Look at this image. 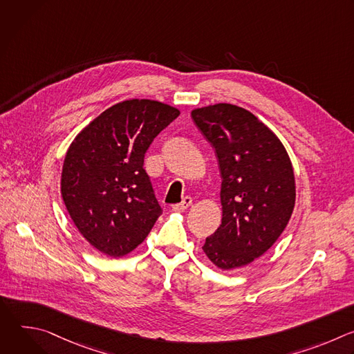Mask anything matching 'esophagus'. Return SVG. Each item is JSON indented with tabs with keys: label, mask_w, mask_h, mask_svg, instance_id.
<instances>
[{
	"label": "esophagus",
	"mask_w": 354,
	"mask_h": 354,
	"mask_svg": "<svg viewBox=\"0 0 354 354\" xmlns=\"http://www.w3.org/2000/svg\"><path fill=\"white\" fill-rule=\"evenodd\" d=\"M192 201H193V200H192V197L186 196V197H183V200L180 201V203L174 205V206H172V210H174V212H183V210H186L187 207H190Z\"/></svg>",
	"instance_id": "esophagus-1"
}]
</instances>
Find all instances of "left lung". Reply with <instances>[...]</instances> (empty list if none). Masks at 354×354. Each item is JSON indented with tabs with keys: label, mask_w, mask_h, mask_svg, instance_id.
Returning <instances> with one entry per match:
<instances>
[{
	"label": "left lung",
	"mask_w": 354,
	"mask_h": 354,
	"mask_svg": "<svg viewBox=\"0 0 354 354\" xmlns=\"http://www.w3.org/2000/svg\"><path fill=\"white\" fill-rule=\"evenodd\" d=\"M192 119L213 145L221 174V225L206 238L207 258L231 270L254 262L284 231L295 203L287 151L255 115L231 104L194 109Z\"/></svg>",
	"instance_id": "left-lung-1"
}]
</instances>
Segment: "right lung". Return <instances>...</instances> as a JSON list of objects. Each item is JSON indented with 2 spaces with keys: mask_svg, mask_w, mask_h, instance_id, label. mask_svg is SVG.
<instances>
[{
  "mask_svg": "<svg viewBox=\"0 0 354 354\" xmlns=\"http://www.w3.org/2000/svg\"><path fill=\"white\" fill-rule=\"evenodd\" d=\"M178 116L158 100L130 99L100 113L71 142L62 196L78 231L102 254L127 255L162 214L144 154Z\"/></svg>",
  "mask_w": 354,
  "mask_h": 354,
  "instance_id": "right-lung-1",
  "label": "right lung"
}]
</instances>
